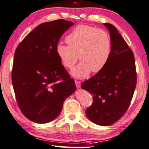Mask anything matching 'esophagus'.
I'll use <instances>...</instances> for the list:
<instances>
[{
	"label": "esophagus",
	"mask_w": 149,
	"mask_h": 149,
	"mask_svg": "<svg viewBox=\"0 0 149 149\" xmlns=\"http://www.w3.org/2000/svg\"><path fill=\"white\" fill-rule=\"evenodd\" d=\"M75 85H76L77 87L79 89V88L81 87V82L79 81H75Z\"/></svg>",
	"instance_id": "1"
}]
</instances>
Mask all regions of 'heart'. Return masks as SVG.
I'll use <instances>...</instances> for the list:
<instances>
[{"mask_svg":"<svg viewBox=\"0 0 149 149\" xmlns=\"http://www.w3.org/2000/svg\"><path fill=\"white\" fill-rule=\"evenodd\" d=\"M68 46L58 44L56 51L64 67L71 69L78 60L81 62L71 74L75 78L83 79L92 72L102 70L111 53V41L105 30L89 25L75 27L66 37Z\"/></svg>","mask_w":149,"mask_h":149,"instance_id":"heart-1","label":"heart"}]
</instances>
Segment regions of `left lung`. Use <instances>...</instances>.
<instances>
[{"label":"left lung","mask_w":149,"mask_h":149,"mask_svg":"<svg viewBox=\"0 0 149 149\" xmlns=\"http://www.w3.org/2000/svg\"><path fill=\"white\" fill-rule=\"evenodd\" d=\"M109 31L111 53L103 69L81 84L93 102L86 110L88 118L100 126H109L122 117L132 100L136 72L132 49L115 26L103 23Z\"/></svg>","instance_id":"8db88e82"}]
</instances>
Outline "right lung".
Wrapping results in <instances>:
<instances>
[{"label": "right lung", "instance_id": "add662e5", "mask_svg": "<svg viewBox=\"0 0 149 149\" xmlns=\"http://www.w3.org/2000/svg\"><path fill=\"white\" fill-rule=\"evenodd\" d=\"M73 25L64 19L42 23L16 49L13 86L21 112L32 122L45 124L56 118L64 101L76 90L56 51L60 38Z\"/></svg>", "mask_w": 149, "mask_h": 149}]
</instances>
